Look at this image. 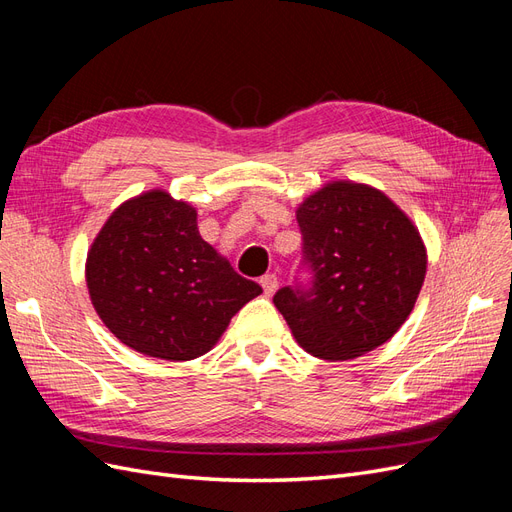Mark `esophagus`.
Masks as SVG:
<instances>
[{"mask_svg": "<svg viewBox=\"0 0 512 512\" xmlns=\"http://www.w3.org/2000/svg\"><path fill=\"white\" fill-rule=\"evenodd\" d=\"M260 286H262V290H265V294H271L277 290V286H280V282H277V275H273V273H267V275H262L260 277Z\"/></svg>", "mask_w": 512, "mask_h": 512, "instance_id": "obj_1", "label": "esophagus"}]
</instances>
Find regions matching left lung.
<instances>
[{"label": "left lung", "mask_w": 512, "mask_h": 512, "mask_svg": "<svg viewBox=\"0 0 512 512\" xmlns=\"http://www.w3.org/2000/svg\"><path fill=\"white\" fill-rule=\"evenodd\" d=\"M297 222L312 288H280L273 303L299 346L324 361H348L389 342L427 273L412 220L371 185L331 181L303 200Z\"/></svg>", "instance_id": "8db88e82"}]
</instances>
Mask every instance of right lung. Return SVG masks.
Returning <instances> with one entry per match:
<instances>
[{
  "instance_id": "obj_1",
  "label": "right lung",
  "mask_w": 512,
  "mask_h": 512,
  "mask_svg": "<svg viewBox=\"0 0 512 512\" xmlns=\"http://www.w3.org/2000/svg\"><path fill=\"white\" fill-rule=\"evenodd\" d=\"M85 280L121 344L164 361L209 352L262 292L200 237L196 209L164 190L119 205L91 243Z\"/></svg>"
}]
</instances>
